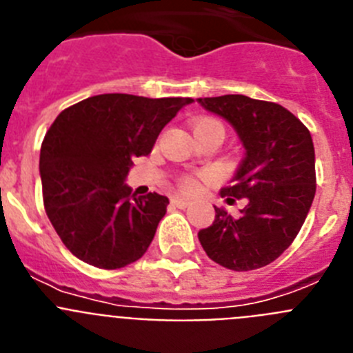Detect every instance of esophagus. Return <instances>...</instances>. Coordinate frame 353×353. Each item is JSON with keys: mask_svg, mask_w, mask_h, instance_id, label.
<instances>
[{"mask_svg": "<svg viewBox=\"0 0 353 353\" xmlns=\"http://www.w3.org/2000/svg\"><path fill=\"white\" fill-rule=\"evenodd\" d=\"M171 205H174V207H179V208H185L189 207V199L174 196V198H171Z\"/></svg>", "mask_w": 353, "mask_h": 353, "instance_id": "esophagus-1", "label": "esophagus"}]
</instances>
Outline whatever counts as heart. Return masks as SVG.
<instances>
[{"label": "heart", "mask_w": 353, "mask_h": 353, "mask_svg": "<svg viewBox=\"0 0 353 353\" xmlns=\"http://www.w3.org/2000/svg\"><path fill=\"white\" fill-rule=\"evenodd\" d=\"M192 127H194V134L205 132V130H219V132L224 136L223 123H221L219 120H215V118H210V117L198 118V120H194ZM179 187L183 192H194L199 187V176H196V174H183V176H180L179 179Z\"/></svg>", "instance_id": "1"}]
</instances>
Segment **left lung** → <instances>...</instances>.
Returning <instances> with one entry per match:
<instances>
[{
	"label": "left lung",
	"instance_id": "8db88e82",
	"mask_svg": "<svg viewBox=\"0 0 353 353\" xmlns=\"http://www.w3.org/2000/svg\"><path fill=\"white\" fill-rule=\"evenodd\" d=\"M226 118L245 148L232 185L221 189L230 205L245 198L239 217L215 208L212 226L198 233L205 252L230 270L261 269L281 256L301 232L314 192V146L307 127L276 102L245 95L198 99Z\"/></svg>",
	"mask_w": 353,
	"mask_h": 353
}]
</instances>
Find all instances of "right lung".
Returning a JSON list of instances; mask_svg holds the SVG:
<instances>
[{
    "instance_id": "right-lung-1",
    "label": "right lung",
    "mask_w": 353,
    "mask_h": 353,
    "mask_svg": "<svg viewBox=\"0 0 353 353\" xmlns=\"http://www.w3.org/2000/svg\"><path fill=\"white\" fill-rule=\"evenodd\" d=\"M189 97L104 93L63 109L40 148L43 208L65 248L99 269L139 260L170 199L132 194L125 176L134 157L152 152Z\"/></svg>"
}]
</instances>
